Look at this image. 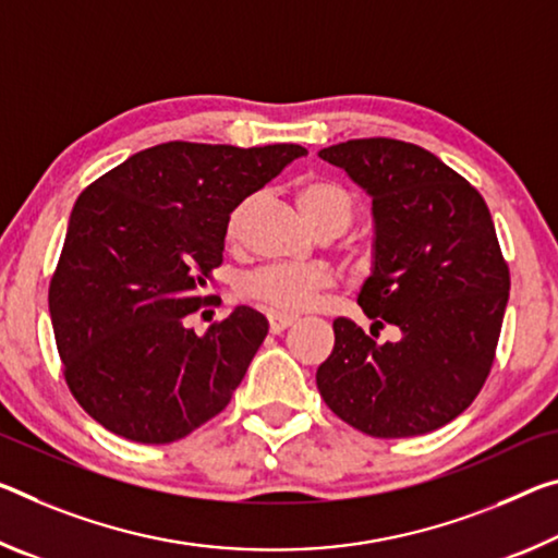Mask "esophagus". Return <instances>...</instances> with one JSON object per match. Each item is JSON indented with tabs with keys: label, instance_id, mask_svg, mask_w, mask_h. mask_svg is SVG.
<instances>
[{
	"label": "esophagus",
	"instance_id": "esophagus-1",
	"mask_svg": "<svg viewBox=\"0 0 558 558\" xmlns=\"http://www.w3.org/2000/svg\"><path fill=\"white\" fill-rule=\"evenodd\" d=\"M298 320V317L295 315H288V313H276V311H272V313H268V323H270V332H282V330H286V327H290V325H293Z\"/></svg>",
	"mask_w": 558,
	"mask_h": 558
}]
</instances>
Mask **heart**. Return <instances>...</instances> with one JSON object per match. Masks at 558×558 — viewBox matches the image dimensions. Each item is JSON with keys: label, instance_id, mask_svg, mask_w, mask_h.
Listing matches in <instances>:
<instances>
[{"label": "heart", "instance_id": "1", "mask_svg": "<svg viewBox=\"0 0 558 558\" xmlns=\"http://www.w3.org/2000/svg\"><path fill=\"white\" fill-rule=\"evenodd\" d=\"M298 206L313 228L340 226L342 231L352 220V198L342 185L332 181H305L298 185ZM243 203L228 216L226 235L235 241L243 220ZM332 282V272L320 263H280L253 272L245 280V293L263 300L276 311H303L313 303L317 290Z\"/></svg>", "mask_w": 558, "mask_h": 558}]
</instances>
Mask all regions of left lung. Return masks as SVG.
Segmentation results:
<instances>
[{"label": "left lung", "mask_w": 558, "mask_h": 558, "mask_svg": "<svg viewBox=\"0 0 558 558\" xmlns=\"http://www.w3.org/2000/svg\"><path fill=\"white\" fill-rule=\"evenodd\" d=\"M373 201V268L357 303L377 342L348 317L317 367L325 404L369 437L445 427L482 390L509 300V268L484 198L435 154L395 138L317 151Z\"/></svg>", "instance_id": "obj_1"}]
</instances>
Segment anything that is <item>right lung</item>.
Listing matches in <instances>:
<instances>
[{"mask_svg": "<svg viewBox=\"0 0 558 558\" xmlns=\"http://www.w3.org/2000/svg\"><path fill=\"white\" fill-rule=\"evenodd\" d=\"M307 151L171 141L129 156L76 198L49 288L66 385L113 435L168 445L226 410L268 335L238 305L196 335L233 208Z\"/></svg>", "mask_w": 558, "mask_h": 558, "instance_id": "1", "label": "right lung"}]
</instances>
